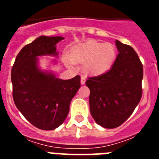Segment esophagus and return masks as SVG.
<instances>
[{
  "label": "esophagus",
  "instance_id": "esophagus-1",
  "mask_svg": "<svg viewBox=\"0 0 159 159\" xmlns=\"http://www.w3.org/2000/svg\"><path fill=\"white\" fill-rule=\"evenodd\" d=\"M80 83H81V84H82V85L85 84V83H86V78H85L84 76H81Z\"/></svg>",
  "mask_w": 159,
  "mask_h": 159
}]
</instances>
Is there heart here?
Returning a JSON list of instances; mask_svg holds the SVG:
<instances>
[{"instance_id":"1","label":"heart","mask_w":159,"mask_h":159,"mask_svg":"<svg viewBox=\"0 0 159 159\" xmlns=\"http://www.w3.org/2000/svg\"><path fill=\"white\" fill-rule=\"evenodd\" d=\"M70 60L76 64H84V72L90 75H100L111 69L115 64L117 51L111 43L89 40L75 46L70 52ZM65 64L71 66L69 60Z\"/></svg>"}]
</instances>
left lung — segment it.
<instances>
[{
	"instance_id": "8db88e82",
	"label": "left lung",
	"mask_w": 159,
	"mask_h": 159,
	"mask_svg": "<svg viewBox=\"0 0 159 159\" xmlns=\"http://www.w3.org/2000/svg\"><path fill=\"white\" fill-rule=\"evenodd\" d=\"M119 54L106 73L87 80L90 112L97 124L116 128L130 116L142 97L143 64L133 48L116 40Z\"/></svg>"
}]
</instances>
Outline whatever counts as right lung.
I'll return each mask as SVG.
<instances>
[{
  "label": "right lung",
  "mask_w": 159,
  "mask_h": 159,
  "mask_svg": "<svg viewBox=\"0 0 159 159\" xmlns=\"http://www.w3.org/2000/svg\"><path fill=\"white\" fill-rule=\"evenodd\" d=\"M63 36H41L18 53L12 68V97L18 110L40 130L57 128L69 112L70 102L79 88L80 76L61 80L39 67V57H58L57 43ZM53 63L57 60H53Z\"/></svg>",
  "instance_id": "obj_1"
}]
</instances>
